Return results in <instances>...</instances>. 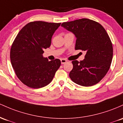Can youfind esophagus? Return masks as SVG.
<instances>
[{
    "label": "esophagus",
    "instance_id": "obj_1",
    "mask_svg": "<svg viewBox=\"0 0 123 123\" xmlns=\"http://www.w3.org/2000/svg\"><path fill=\"white\" fill-rule=\"evenodd\" d=\"M60 60H61L62 64H64V63H66V62H67V60H66V59H62Z\"/></svg>",
    "mask_w": 123,
    "mask_h": 123
}]
</instances>
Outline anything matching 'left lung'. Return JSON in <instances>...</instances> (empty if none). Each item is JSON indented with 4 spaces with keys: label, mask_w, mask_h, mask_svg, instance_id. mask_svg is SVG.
I'll return each mask as SVG.
<instances>
[{
    "label": "left lung",
    "mask_w": 123,
    "mask_h": 123,
    "mask_svg": "<svg viewBox=\"0 0 123 123\" xmlns=\"http://www.w3.org/2000/svg\"><path fill=\"white\" fill-rule=\"evenodd\" d=\"M62 27L75 35V50L86 51L82 61L72 62L70 78L84 86L98 83L109 71L112 61L113 46L107 32L99 23L88 18L65 22Z\"/></svg>",
    "instance_id": "8db88e82"
}]
</instances>
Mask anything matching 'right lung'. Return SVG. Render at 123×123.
<instances>
[{"label": "right lung", "instance_id": "obj_1", "mask_svg": "<svg viewBox=\"0 0 123 123\" xmlns=\"http://www.w3.org/2000/svg\"><path fill=\"white\" fill-rule=\"evenodd\" d=\"M61 23L31 22L15 38L10 50V60L18 79L28 87L38 89L48 85L61 65L59 59L49 61L43 57L52 37Z\"/></svg>", "mask_w": 123, "mask_h": 123}]
</instances>
